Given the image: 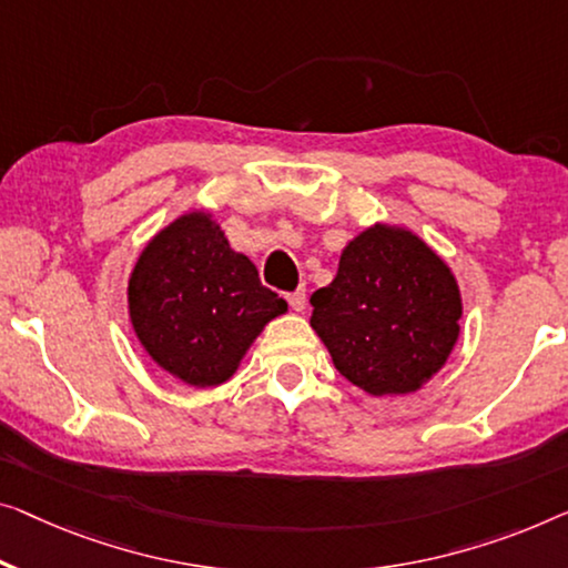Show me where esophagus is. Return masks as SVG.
I'll list each match as a JSON object with an SVG mask.
<instances>
[{
    "instance_id": "1",
    "label": "esophagus",
    "mask_w": 568,
    "mask_h": 568,
    "mask_svg": "<svg viewBox=\"0 0 568 568\" xmlns=\"http://www.w3.org/2000/svg\"><path fill=\"white\" fill-rule=\"evenodd\" d=\"M287 303H291V308H293L295 313H301L303 308H306V291H295V293H291V295H287Z\"/></svg>"
}]
</instances>
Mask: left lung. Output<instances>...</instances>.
Listing matches in <instances>:
<instances>
[{
    "mask_svg": "<svg viewBox=\"0 0 568 568\" xmlns=\"http://www.w3.org/2000/svg\"><path fill=\"white\" fill-rule=\"evenodd\" d=\"M311 328L334 367L367 395L418 393L462 332L454 270L416 232L372 224L342 250L336 277L311 295Z\"/></svg>",
    "mask_w": 568,
    "mask_h": 568,
    "instance_id": "obj_1",
    "label": "left lung"
}]
</instances>
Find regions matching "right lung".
I'll use <instances>...</instances> for the list:
<instances>
[{
	"label": "right lung",
	"instance_id": "add662e5",
	"mask_svg": "<svg viewBox=\"0 0 568 568\" xmlns=\"http://www.w3.org/2000/svg\"><path fill=\"white\" fill-rule=\"evenodd\" d=\"M132 332L155 365L191 387H216L287 303L211 211H185L142 247L126 283Z\"/></svg>",
	"mask_w": 568,
	"mask_h": 568
}]
</instances>
